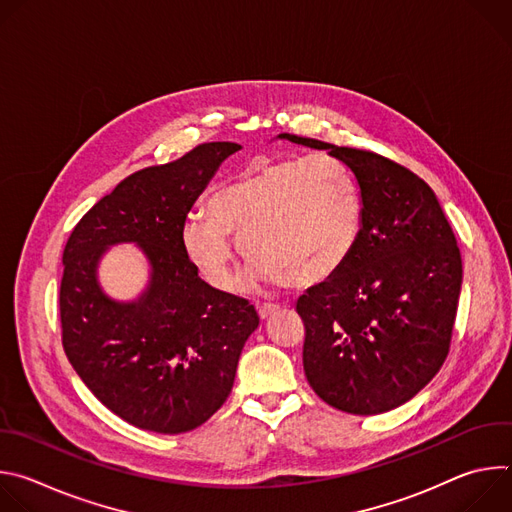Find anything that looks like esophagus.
Here are the masks:
<instances>
[{
    "label": "esophagus",
    "instance_id": "esophagus-1",
    "mask_svg": "<svg viewBox=\"0 0 512 512\" xmlns=\"http://www.w3.org/2000/svg\"><path fill=\"white\" fill-rule=\"evenodd\" d=\"M277 312H279L277 304H263V306H259V318L261 320H267V318H271Z\"/></svg>",
    "mask_w": 512,
    "mask_h": 512
}]
</instances>
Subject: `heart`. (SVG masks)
<instances>
[{
  "mask_svg": "<svg viewBox=\"0 0 512 512\" xmlns=\"http://www.w3.org/2000/svg\"><path fill=\"white\" fill-rule=\"evenodd\" d=\"M210 216L188 214L182 247L216 289L235 283L233 239L253 257L251 275L312 287L336 275L362 229V200L352 172L336 158L279 160L218 188Z\"/></svg>",
  "mask_w": 512,
  "mask_h": 512,
  "instance_id": "b5f03b06",
  "label": "heart"
}]
</instances>
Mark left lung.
Segmentation results:
<instances>
[{
    "label": "left lung",
    "instance_id": "left-lung-1",
    "mask_svg": "<svg viewBox=\"0 0 512 512\" xmlns=\"http://www.w3.org/2000/svg\"><path fill=\"white\" fill-rule=\"evenodd\" d=\"M326 150L354 174L362 229L344 267L298 300L304 371L328 405L377 415L415 397L442 369L462 287V255L433 190L411 170L367 150Z\"/></svg>",
    "mask_w": 512,
    "mask_h": 512
}]
</instances>
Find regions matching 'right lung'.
<instances>
[{
  "mask_svg": "<svg viewBox=\"0 0 512 512\" xmlns=\"http://www.w3.org/2000/svg\"><path fill=\"white\" fill-rule=\"evenodd\" d=\"M241 145H196L176 162L127 176L72 229L62 253L60 324L72 369L127 423L184 433L227 401L255 308L198 277L182 247L186 216ZM135 242L151 281L133 303L109 299L96 277L102 253Z\"/></svg>",
  "mask_w": 512,
  "mask_h": 512,
  "instance_id": "obj_1",
  "label": "right lung"
}]
</instances>
